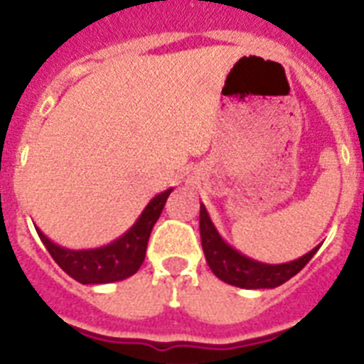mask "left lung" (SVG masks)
<instances>
[{"mask_svg":"<svg viewBox=\"0 0 364 364\" xmlns=\"http://www.w3.org/2000/svg\"><path fill=\"white\" fill-rule=\"evenodd\" d=\"M200 239L205 262L211 272L220 281L237 286V288H244V290H262V288H277L284 284L308 264V260L321 247L315 246L306 255L290 260V262H282V264L259 262V260L242 255L239 250H235L222 239L204 204H200Z\"/></svg>","mask_w":364,"mask_h":364,"instance_id":"1","label":"left lung"}]
</instances>
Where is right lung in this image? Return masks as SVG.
<instances>
[{"instance_id":"right-lung-1","label":"right lung","mask_w":364,"mask_h":364,"mask_svg":"<svg viewBox=\"0 0 364 364\" xmlns=\"http://www.w3.org/2000/svg\"><path fill=\"white\" fill-rule=\"evenodd\" d=\"M171 191L173 189H167L151 198L133 226L118 239L104 246L70 250L53 242L40 228H36V231L41 242L49 250L50 257L56 260V264L74 281L82 284H109V282L124 281L134 275L142 266L151 230L159 220Z\"/></svg>"}]
</instances>
